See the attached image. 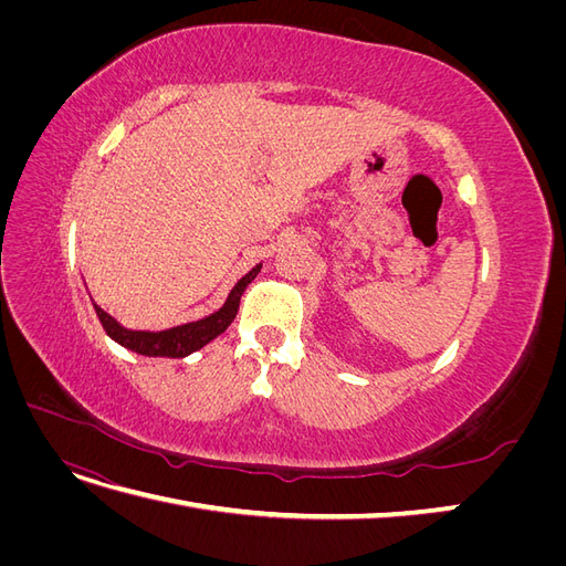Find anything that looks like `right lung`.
Instances as JSON below:
<instances>
[{"label": "right lung", "mask_w": 566, "mask_h": 566, "mask_svg": "<svg viewBox=\"0 0 566 566\" xmlns=\"http://www.w3.org/2000/svg\"><path fill=\"white\" fill-rule=\"evenodd\" d=\"M262 271V264H256L254 269H250L245 276L233 285V290L229 293L227 302L219 306L217 312H212L210 316H202L198 321H188L181 325H175V328H165V331H132L125 328L123 323L117 318H113L108 312L101 310V306L92 300L94 312L104 325V331L108 333L111 339H115L119 347H125L129 352H136L142 356H165V358H184L188 354H193L198 349H202L205 345L224 333L231 321L238 314V304H241V295L243 290L256 279V273Z\"/></svg>", "instance_id": "1"}]
</instances>
